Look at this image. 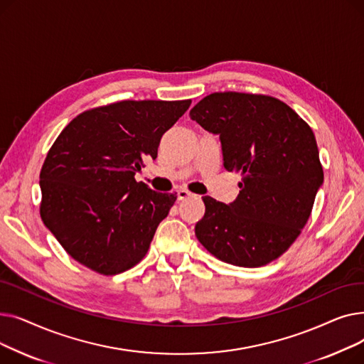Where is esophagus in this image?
<instances>
[{"label":"esophagus","mask_w":364,"mask_h":364,"mask_svg":"<svg viewBox=\"0 0 364 364\" xmlns=\"http://www.w3.org/2000/svg\"><path fill=\"white\" fill-rule=\"evenodd\" d=\"M192 196H193V193H190L188 190H186V188L177 190V198H178V200H184V199L192 198Z\"/></svg>","instance_id":"esophagus-1"}]
</instances>
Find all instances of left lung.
<instances>
[{"label": "left lung", "mask_w": 364, "mask_h": 364, "mask_svg": "<svg viewBox=\"0 0 364 364\" xmlns=\"http://www.w3.org/2000/svg\"><path fill=\"white\" fill-rule=\"evenodd\" d=\"M190 118L220 136L224 168L242 176L232 203L202 198L198 240L228 264L272 262L299 236L323 184L311 128L270 95L233 91L206 95Z\"/></svg>", "instance_id": "obj_1"}]
</instances>
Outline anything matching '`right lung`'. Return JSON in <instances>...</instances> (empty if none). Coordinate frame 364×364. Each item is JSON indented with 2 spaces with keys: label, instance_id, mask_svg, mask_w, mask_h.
Returning a JSON list of instances; mask_svg holds the SVG:
<instances>
[{
  "label": "right lung",
  "instance_id": "1",
  "mask_svg": "<svg viewBox=\"0 0 364 364\" xmlns=\"http://www.w3.org/2000/svg\"><path fill=\"white\" fill-rule=\"evenodd\" d=\"M192 100H125L78 114L44 161L41 218L65 251L100 274H118L147 254L177 196L134 176L155 161L164 134Z\"/></svg>",
  "mask_w": 364,
  "mask_h": 364
}]
</instances>
